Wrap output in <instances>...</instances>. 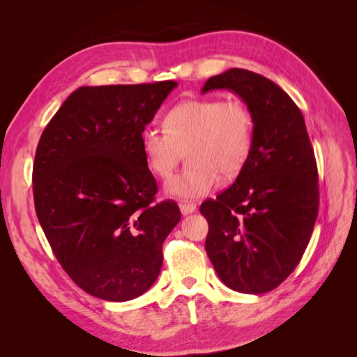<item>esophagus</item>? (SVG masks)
<instances>
[{"label":"esophagus","mask_w":357,"mask_h":357,"mask_svg":"<svg viewBox=\"0 0 357 357\" xmlns=\"http://www.w3.org/2000/svg\"><path fill=\"white\" fill-rule=\"evenodd\" d=\"M197 210V205L193 202H180V211L183 215H188Z\"/></svg>","instance_id":"1"}]
</instances>
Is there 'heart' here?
Masks as SVG:
<instances>
[{
	"label": "heart",
	"instance_id": "heart-1",
	"mask_svg": "<svg viewBox=\"0 0 357 357\" xmlns=\"http://www.w3.org/2000/svg\"><path fill=\"white\" fill-rule=\"evenodd\" d=\"M142 152L155 176L167 177L180 149L188 146L192 165L165 183L168 195L201 198L219 186L220 172L238 174L253 147V116L240 100L202 98L180 102L165 116L164 129H143Z\"/></svg>",
	"mask_w": 357,
	"mask_h": 357
}]
</instances>
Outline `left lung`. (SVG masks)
Returning <instances> with one entry per match:
<instances>
[{
    "label": "left lung",
    "mask_w": 357,
    "mask_h": 357,
    "mask_svg": "<svg viewBox=\"0 0 357 357\" xmlns=\"http://www.w3.org/2000/svg\"><path fill=\"white\" fill-rule=\"evenodd\" d=\"M229 89L253 116V147L234 185L201 204L208 222L205 252L241 294H265L294 273L319 213L314 150L298 105L261 74L231 68L205 82L202 93Z\"/></svg>",
    "instance_id": "obj_1"
}]
</instances>
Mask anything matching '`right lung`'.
Returning a JSON list of instances; mask_svg holds the SVG:
<instances>
[{"mask_svg": "<svg viewBox=\"0 0 357 357\" xmlns=\"http://www.w3.org/2000/svg\"><path fill=\"white\" fill-rule=\"evenodd\" d=\"M176 86H83L41 134L37 218L61 266L95 298L123 302L152 287L162 244L181 219L174 201L153 204L158 185L139 142Z\"/></svg>", "mask_w": 357, "mask_h": 357, "instance_id": "right-lung-1", "label": "right lung"}]
</instances>
